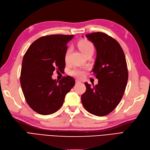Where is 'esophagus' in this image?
Here are the masks:
<instances>
[{
  "mask_svg": "<svg viewBox=\"0 0 150 150\" xmlns=\"http://www.w3.org/2000/svg\"><path fill=\"white\" fill-rule=\"evenodd\" d=\"M81 83V81L76 80V84H78V83Z\"/></svg>",
  "mask_w": 150,
  "mask_h": 150,
  "instance_id": "esophagus-1",
  "label": "esophagus"
}]
</instances>
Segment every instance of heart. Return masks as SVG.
I'll return each mask as SVG.
<instances>
[{
    "label": "heart",
    "mask_w": 150,
    "mask_h": 150,
    "mask_svg": "<svg viewBox=\"0 0 150 150\" xmlns=\"http://www.w3.org/2000/svg\"><path fill=\"white\" fill-rule=\"evenodd\" d=\"M78 47L79 50L81 51V52L85 56L89 53H93L94 50L93 44H92V42H91L87 40H81L78 43ZM70 52H71V49H68L67 51L66 52L65 55H64V59L67 62L69 59ZM86 71V69L75 68L70 71V74L71 75L77 77H82L84 76Z\"/></svg>",
    "instance_id": "heart-1"
}]
</instances>
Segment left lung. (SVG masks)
Here are the masks:
<instances>
[{
  "instance_id": "obj_1",
  "label": "left lung",
  "mask_w": 150,
  "mask_h": 150,
  "mask_svg": "<svg viewBox=\"0 0 150 150\" xmlns=\"http://www.w3.org/2000/svg\"><path fill=\"white\" fill-rule=\"evenodd\" d=\"M86 37L97 50L92 71L98 83L91 87L85 82L86 91L81 101L88 112L104 116L116 108L123 97L128 80L126 59L120 44L108 35L97 32Z\"/></svg>"
}]
</instances>
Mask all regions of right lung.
<instances>
[{
  "mask_svg": "<svg viewBox=\"0 0 150 150\" xmlns=\"http://www.w3.org/2000/svg\"><path fill=\"white\" fill-rule=\"evenodd\" d=\"M73 37L62 34L41 37L29 46L23 57L20 76L22 91L29 106L40 115L57 111L75 84L71 76L64 77L59 82L52 78L55 69H64L67 43Z\"/></svg>",
  "mask_w": 150,
  "mask_h": 150,
  "instance_id": "right-lung-1",
  "label": "right lung"
}]
</instances>
